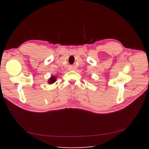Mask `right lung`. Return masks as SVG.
Masks as SVG:
<instances>
[{
	"instance_id": "right-lung-1",
	"label": "right lung",
	"mask_w": 149,
	"mask_h": 149,
	"mask_svg": "<svg viewBox=\"0 0 149 149\" xmlns=\"http://www.w3.org/2000/svg\"><path fill=\"white\" fill-rule=\"evenodd\" d=\"M56 81V76H52L49 79L48 83H49V84H53L54 83H55Z\"/></svg>"
}]
</instances>
